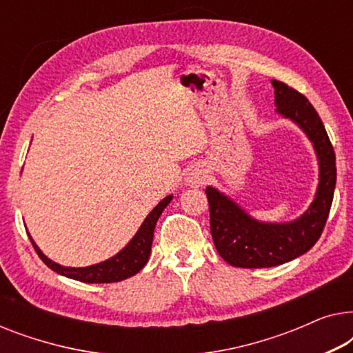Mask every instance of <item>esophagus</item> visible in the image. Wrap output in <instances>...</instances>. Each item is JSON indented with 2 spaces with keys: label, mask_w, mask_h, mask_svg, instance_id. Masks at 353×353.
<instances>
[{
  "label": "esophagus",
  "mask_w": 353,
  "mask_h": 353,
  "mask_svg": "<svg viewBox=\"0 0 353 353\" xmlns=\"http://www.w3.org/2000/svg\"><path fill=\"white\" fill-rule=\"evenodd\" d=\"M205 178H207L205 172L202 170V168L194 167V168H191L190 172H188L186 183L190 186H192V188H199V186H202L205 183Z\"/></svg>",
  "instance_id": "1"
}]
</instances>
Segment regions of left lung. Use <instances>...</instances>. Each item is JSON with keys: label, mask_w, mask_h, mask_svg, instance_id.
Listing matches in <instances>:
<instances>
[{"label": "left lung", "mask_w": 353, "mask_h": 353, "mask_svg": "<svg viewBox=\"0 0 353 353\" xmlns=\"http://www.w3.org/2000/svg\"><path fill=\"white\" fill-rule=\"evenodd\" d=\"M274 104L310 138L320 162V185L312 205L291 223H262L245 214L215 188H207L210 233L221 259L239 268H267L289 262L310 250L325 230L336 186V154L315 108L297 90L279 80Z\"/></svg>", "instance_id": "1"}]
</instances>
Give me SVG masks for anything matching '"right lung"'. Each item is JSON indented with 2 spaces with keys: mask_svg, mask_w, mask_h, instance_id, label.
I'll return each instance as SVG.
<instances>
[{
  "mask_svg": "<svg viewBox=\"0 0 353 353\" xmlns=\"http://www.w3.org/2000/svg\"><path fill=\"white\" fill-rule=\"evenodd\" d=\"M172 196H167L165 199H162L159 204L154 207V210L146 216V220L143 221L141 228L138 230V233L134 234V238L120 250L117 255H114L112 259L105 260V262L91 265V267L85 268H70V267H61L59 263H54L52 260L46 257L45 254L38 249V245L33 243L30 238L33 249L37 250L38 257L45 262L46 267H50L52 272L64 274L67 278L77 279L81 283H117L123 281L133 274H137L144 265H146L149 254H151V245H152V236L154 228L159 216L163 212V209L170 204Z\"/></svg>",
  "mask_w": 353,
  "mask_h": 353,
  "instance_id": "add662e5",
  "label": "right lung"
}]
</instances>
